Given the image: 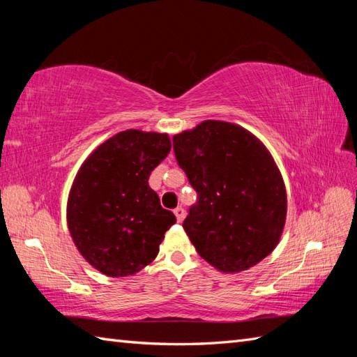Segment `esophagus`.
<instances>
[{
    "mask_svg": "<svg viewBox=\"0 0 357 357\" xmlns=\"http://www.w3.org/2000/svg\"><path fill=\"white\" fill-rule=\"evenodd\" d=\"M173 213H174V216H176V221H178V222H183V221H184L185 211H184L183 207H176V208L173 210Z\"/></svg>",
    "mask_w": 357,
    "mask_h": 357,
    "instance_id": "esophagus-1",
    "label": "esophagus"
}]
</instances>
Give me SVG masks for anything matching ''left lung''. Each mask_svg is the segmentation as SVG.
Masks as SVG:
<instances>
[{
  "label": "left lung",
  "mask_w": 357,
  "mask_h": 357,
  "mask_svg": "<svg viewBox=\"0 0 357 357\" xmlns=\"http://www.w3.org/2000/svg\"><path fill=\"white\" fill-rule=\"evenodd\" d=\"M173 150L198 193L183 227L202 259L239 273L267 257L287 216L284 179L267 147L244 127L208 119L174 135Z\"/></svg>",
  "instance_id": "8db88e82"
}]
</instances>
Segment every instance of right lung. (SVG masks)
Returning <instances> with one entry per match:
<instances>
[{
	"mask_svg": "<svg viewBox=\"0 0 357 357\" xmlns=\"http://www.w3.org/2000/svg\"><path fill=\"white\" fill-rule=\"evenodd\" d=\"M167 133L126 130L82 162L67 201V225L82 257L102 275L132 276L155 259L176 222L149 176L169 155Z\"/></svg>",
	"mask_w": 357,
	"mask_h": 357,
	"instance_id": "add662e5",
	"label": "right lung"
}]
</instances>
